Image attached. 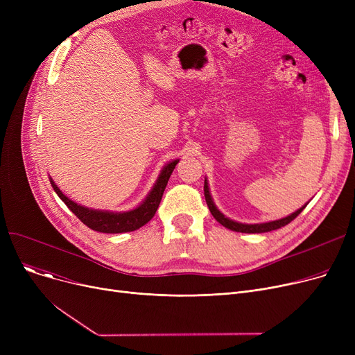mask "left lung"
Listing matches in <instances>:
<instances>
[{
    "label": "left lung",
    "instance_id": "left-lung-1",
    "mask_svg": "<svg viewBox=\"0 0 355 355\" xmlns=\"http://www.w3.org/2000/svg\"><path fill=\"white\" fill-rule=\"evenodd\" d=\"M204 197H206V202L209 206V210L210 213L213 214V217L220 223L221 226H225L226 229H230L233 232H239V233H266V232H272V230H276V229H281L284 226H286L288 223H291L297 214H300L304 209L301 207L300 210H296L295 213L284 217V218H279V220H273V221H266V223H254V225H246V223H239V221H234L229 217H226L225 214H223L217 207L216 204L213 201V197L210 194V189H209V181L207 178L204 180Z\"/></svg>",
    "mask_w": 355,
    "mask_h": 355
}]
</instances>
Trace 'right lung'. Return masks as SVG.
Wrapping results in <instances>:
<instances>
[{"instance_id":"obj_1","label":"right lung","mask_w":355,"mask_h":355,"mask_svg":"<svg viewBox=\"0 0 355 355\" xmlns=\"http://www.w3.org/2000/svg\"><path fill=\"white\" fill-rule=\"evenodd\" d=\"M178 161L180 159H174L165 164L155 184L153 185L151 191L146 194L145 200L141 201L139 206L128 211H110L80 206V204L74 202L67 196H64L51 177H49V180L55 194L62 198V201L69 207V210L74 213V216H76L89 229L99 233H126L138 230L155 216L164 190L166 187V182L170 180Z\"/></svg>"}]
</instances>
